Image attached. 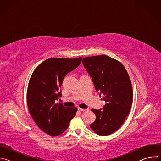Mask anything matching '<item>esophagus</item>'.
Listing matches in <instances>:
<instances>
[{
  "instance_id": "obj_1",
  "label": "esophagus",
  "mask_w": 161,
  "mask_h": 161,
  "mask_svg": "<svg viewBox=\"0 0 161 161\" xmlns=\"http://www.w3.org/2000/svg\"><path fill=\"white\" fill-rule=\"evenodd\" d=\"M78 109L79 111H85V109L80 108H78Z\"/></svg>"
}]
</instances>
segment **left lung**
<instances>
[{"label": "left lung", "mask_w": 161, "mask_h": 161, "mask_svg": "<svg viewBox=\"0 0 161 161\" xmlns=\"http://www.w3.org/2000/svg\"><path fill=\"white\" fill-rule=\"evenodd\" d=\"M82 62L106 102L103 109H91L96 119L90 127L99 135H109L122 126L129 113L133 97L129 76L119 61L105 55L85 57Z\"/></svg>", "instance_id": "obj_1"}]
</instances>
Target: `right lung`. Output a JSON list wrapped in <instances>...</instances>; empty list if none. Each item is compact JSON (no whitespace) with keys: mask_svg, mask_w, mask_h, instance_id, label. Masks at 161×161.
Wrapping results in <instances>:
<instances>
[{"mask_svg":"<svg viewBox=\"0 0 161 161\" xmlns=\"http://www.w3.org/2000/svg\"><path fill=\"white\" fill-rule=\"evenodd\" d=\"M78 58H52L39 64L34 71L27 88V103L33 120L45 133L52 136L62 134L75 117L77 108L57 103L60 88L66 75L81 63Z\"/></svg>","mask_w":161,"mask_h":161,"instance_id":"obj_1","label":"right lung"}]
</instances>
